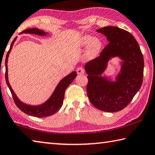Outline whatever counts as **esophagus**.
I'll return each mask as SVG.
<instances>
[{
  "label": "esophagus",
  "mask_w": 155,
  "mask_h": 155,
  "mask_svg": "<svg viewBox=\"0 0 155 155\" xmlns=\"http://www.w3.org/2000/svg\"><path fill=\"white\" fill-rule=\"evenodd\" d=\"M77 73L78 75H82L84 74V69L82 67H79L77 69Z\"/></svg>",
  "instance_id": "esophagus-1"
}]
</instances>
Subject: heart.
<instances>
[{
	"label": "heart",
	"mask_w": 155,
	"mask_h": 155,
	"mask_svg": "<svg viewBox=\"0 0 155 155\" xmlns=\"http://www.w3.org/2000/svg\"><path fill=\"white\" fill-rule=\"evenodd\" d=\"M80 45L83 47L88 45L86 55L90 58L98 56L102 48V42L98 38H93L90 35H84L80 38Z\"/></svg>",
	"instance_id": "b5f03b06"
}]
</instances>
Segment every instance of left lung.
<instances>
[{"label":"left lung","instance_id":"1","mask_svg":"<svg viewBox=\"0 0 155 155\" xmlns=\"http://www.w3.org/2000/svg\"><path fill=\"white\" fill-rule=\"evenodd\" d=\"M104 35L109 43L100 56L85 64L88 82V99L97 109L114 112L124 109L134 98L142 84L143 57L134 37L128 31L116 26L97 30ZM122 60L121 71L112 81L101 76L112 58Z\"/></svg>","mask_w":155,"mask_h":155}]
</instances>
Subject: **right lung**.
<instances>
[{
    "instance_id": "add662e5",
    "label": "right lung",
    "mask_w": 155,
    "mask_h": 155,
    "mask_svg": "<svg viewBox=\"0 0 155 155\" xmlns=\"http://www.w3.org/2000/svg\"><path fill=\"white\" fill-rule=\"evenodd\" d=\"M21 33H28V34H35L37 35H40V36H44V35H48V32L39 30V28H28L26 29L21 32ZM18 37H16L10 46L9 50L8 51L6 56V59H5V68H6V71H5V80H6V83L9 87V90L12 93L13 100L15 105L21 111H22L24 113L26 114L35 116L37 118H43L47 117V116H51L58 112L61 107L62 103H63V99L64 97V93L66 91L67 88L69 85L71 83L73 80L75 79L77 76V73L76 71H73L70 74L67 75V76L62 79L61 82L58 83V84L54 90V93L51 94V97L49 98L47 101L43 103V104L39 105H31L24 104L21 102L18 97L16 96L13 89L11 86L8 80V68H7V62H8V57H9V54L12 51L13 43L15 41L16 39Z\"/></svg>"
}]
</instances>
